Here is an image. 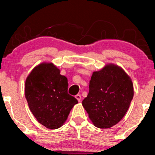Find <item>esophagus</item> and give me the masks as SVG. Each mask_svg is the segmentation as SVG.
Masks as SVG:
<instances>
[{
	"label": "esophagus",
	"mask_w": 155,
	"mask_h": 155,
	"mask_svg": "<svg viewBox=\"0 0 155 155\" xmlns=\"http://www.w3.org/2000/svg\"><path fill=\"white\" fill-rule=\"evenodd\" d=\"M75 98L77 99V100L78 101H81V96L80 94H78V95L75 96Z\"/></svg>",
	"instance_id": "34e87169"
}]
</instances>
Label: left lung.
<instances>
[{
	"label": "left lung",
	"mask_w": 155,
	"mask_h": 155,
	"mask_svg": "<svg viewBox=\"0 0 155 155\" xmlns=\"http://www.w3.org/2000/svg\"><path fill=\"white\" fill-rule=\"evenodd\" d=\"M133 97L130 77L120 67L109 64L93 72L88 94L82 104L95 126L108 128L124 117Z\"/></svg>",
	"instance_id": "8db88e82"
}]
</instances>
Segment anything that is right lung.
<instances>
[{
  "label": "right lung",
  "instance_id": "add662e5",
  "mask_svg": "<svg viewBox=\"0 0 155 155\" xmlns=\"http://www.w3.org/2000/svg\"><path fill=\"white\" fill-rule=\"evenodd\" d=\"M68 82L52 63H42L32 70L25 82V97L35 117L49 129L66 121L78 100L67 93Z\"/></svg>",
  "mask_w": 155,
  "mask_h": 155
}]
</instances>
